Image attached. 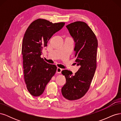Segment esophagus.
<instances>
[{"mask_svg":"<svg viewBox=\"0 0 121 121\" xmlns=\"http://www.w3.org/2000/svg\"><path fill=\"white\" fill-rule=\"evenodd\" d=\"M62 70H63V69H62L61 68H57V69H56V72H57V73H58V74H60Z\"/></svg>","mask_w":121,"mask_h":121,"instance_id":"34e87169","label":"esophagus"}]
</instances>
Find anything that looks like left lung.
Returning <instances> with one entry per match:
<instances>
[{
	"instance_id": "8db88e82",
	"label": "left lung",
	"mask_w": 121,
	"mask_h": 121,
	"mask_svg": "<svg viewBox=\"0 0 121 121\" xmlns=\"http://www.w3.org/2000/svg\"><path fill=\"white\" fill-rule=\"evenodd\" d=\"M66 27L75 42V61L80 68L74 75L67 69L61 72L66 83L61 91L65 98L75 100L84 96L89 89L97 66L98 41L94 32L84 22H75Z\"/></svg>"
}]
</instances>
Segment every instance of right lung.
<instances>
[{"label":"right lung","instance_id":"right-lung-1","mask_svg":"<svg viewBox=\"0 0 121 121\" xmlns=\"http://www.w3.org/2000/svg\"><path fill=\"white\" fill-rule=\"evenodd\" d=\"M65 24L38 19L29 25L25 32L22 47L24 80L33 96L41 95L56 72V65L47 63L40 56L48 40Z\"/></svg>","mask_w":121,"mask_h":121}]
</instances>
